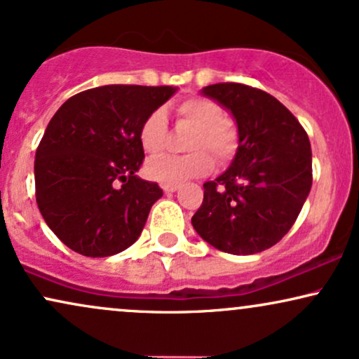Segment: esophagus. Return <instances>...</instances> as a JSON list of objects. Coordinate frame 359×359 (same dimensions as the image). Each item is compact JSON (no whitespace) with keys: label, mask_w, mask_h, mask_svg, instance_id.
<instances>
[{"label":"esophagus","mask_w":359,"mask_h":359,"mask_svg":"<svg viewBox=\"0 0 359 359\" xmlns=\"http://www.w3.org/2000/svg\"><path fill=\"white\" fill-rule=\"evenodd\" d=\"M159 187H161V189L165 193H172L180 188V184L178 183H159Z\"/></svg>","instance_id":"obj_1"}]
</instances>
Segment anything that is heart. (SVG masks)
Wrapping results in <instances>:
<instances>
[{
	"mask_svg": "<svg viewBox=\"0 0 359 359\" xmlns=\"http://www.w3.org/2000/svg\"><path fill=\"white\" fill-rule=\"evenodd\" d=\"M178 125L191 126L184 154H166L146 165V175L163 183L196 178L213 168V158L219 165L231 161L240 148V131L236 125L224 118L223 108L210 98L193 96L175 106ZM168 121L163 109L146 114L138 130L141 148L149 156H158L165 149Z\"/></svg>",
	"mask_w": 359,
	"mask_h": 359,
	"instance_id": "heart-1",
	"label": "heart"
}]
</instances>
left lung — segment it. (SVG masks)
<instances>
[{"label": "left lung", "mask_w": 359, "mask_h": 359, "mask_svg": "<svg viewBox=\"0 0 359 359\" xmlns=\"http://www.w3.org/2000/svg\"><path fill=\"white\" fill-rule=\"evenodd\" d=\"M236 119L240 148L205 194L191 223L203 240L231 255H255L290 231L313 183L311 144L294 114L269 93L241 83L203 90Z\"/></svg>", "instance_id": "obj_1"}]
</instances>
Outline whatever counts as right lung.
Returning a JSON list of instances; mask_svg holds the SVG:
<instances>
[{
  "label": "right lung",
  "mask_w": 359,
  "mask_h": 359,
  "mask_svg": "<svg viewBox=\"0 0 359 359\" xmlns=\"http://www.w3.org/2000/svg\"><path fill=\"white\" fill-rule=\"evenodd\" d=\"M176 90L106 85L74 95L51 118L34 158L36 203L69 250L103 258L126 250L163 196L135 175L144 151L141 121Z\"/></svg>",
  "instance_id": "add662e5"
}]
</instances>
